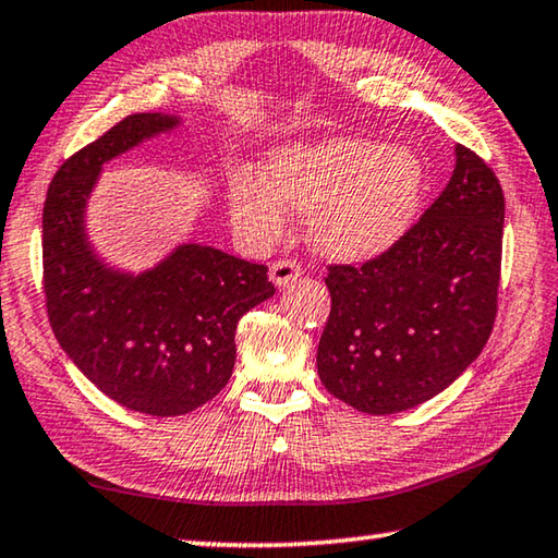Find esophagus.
<instances>
[{"mask_svg":"<svg viewBox=\"0 0 558 558\" xmlns=\"http://www.w3.org/2000/svg\"><path fill=\"white\" fill-rule=\"evenodd\" d=\"M302 276V268H300V263L298 260H276L270 266V280H272V286L276 288H286V286H290L292 280H298Z\"/></svg>","mask_w":558,"mask_h":558,"instance_id":"esophagus-1","label":"esophagus"}]
</instances>
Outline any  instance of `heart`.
Returning <instances> with one entry per match:
<instances>
[{
  "instance_id": "obj_1",
  "label": "heart",
  "mask_w": 558,
  "mask_h": 558,
  "mask_svg": "<svg viewBox=\"0 0 558 558\" xmlns=\"http://www.w3.org/2000/svg\"><path fill=\"white\" fill-rule=\"evenodd\" d=\"M426 167L409 147L369 137H332L270 149L260 182L235 179L231 216L251 239L286 231V209L307 219L315 251L339 263L381 258L418 216Z\"/></svg>"
}]
</instances>
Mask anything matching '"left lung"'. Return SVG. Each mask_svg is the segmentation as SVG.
Masks as SVG:
<instances>
[{"instance_id": "1", "label": "left lung", "mask_w": 558, "mask_h": 558, "mask_svg": "<svg viewBox=\"0 0 558 558\" xmlns=\"http://www.w3.org/2000/svg\"><path fill=\"white\" fill-rule=\"evenodd\" d=\"M502 229L495 172L456 145L448 186L389 253L327 268L332 310L317 347L325 389L374 415L448 389L493 332Z\"/></svg>"}]
</instances>
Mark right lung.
I'll return each instance as SVG.
<instances>
[{"label": "right lung", "instance_id": "right-lung-1", "mask_svg": "<svg viewBox=\"0 0 558 558\" xmlns=\"http://www.w3.org/2000/svg\"><path fill=\"white\" fill-rule=\"evenodd\" d=\"M179 116L135 112L65 159L44 204V292L49 323L90 384L130 411L184 415L231 379L235 327L272 298L268 268L202 243H182L143 272L108 266L86 231L102 165Z\"/></svg>", "mask_w": 558, "mask_h": 558}]
</instances>
